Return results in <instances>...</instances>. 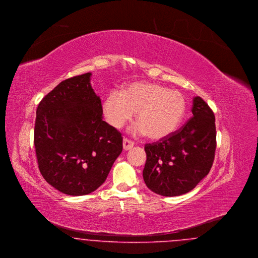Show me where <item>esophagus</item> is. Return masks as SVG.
I'll use <instances>...</instances> for the list:
<instances>
[{
  "label": "esophagus",
  "instance_id": "34e87169",
  "mask_svg": "<svg viewBox=\"0 0 258 258\" xmlns=\"http://www.w3.org/2000/svg\"><path fill=\"white\" fill-rule=\"evenodd\" d=\"M135 145V143L131 140H128L127 138H123L122 140V147H123V150H130L131 148H133Z\"/></svg>",
  "mask_w": 258,
  "mask_h": 258
}]
</instances>
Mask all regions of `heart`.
Segmentation results:
<instances>
[{
	"instance_id": "1",
	"label": "heart",
	"mask_w": 258,
	"mask_h": 258,
	"mask_svg": "<svg viewBox=\"0 0 258 258\" xmlns=\"http://www.w3.org/2000/svg\"><path fill=\"white\" fill-rule=\"evenodd\" d=\"M186 110L182 92L147 82L127 86L121 93L110 92L102 103V113L107 122L120 128L131 121L137 112L135 132L152 140L170 136L179 125Z\"/></svg>"
}]
</instances>
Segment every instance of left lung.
<instances>
[{"label": "left lung", "mask_w": 258, "mask_h": 258, "mask_svg": "<svg viewBox=\"0 0 258 258\" xmlns=\"http://www.w3.org/2000/svg\"><path fill=\"white\" fill-rule=\"evenodd\" d=\"M192 114L178 131L144 147L143 179L156 194L174 197L188 193L212 168L216 148L214 114L200 96L193 99Z\"/></svg>", "instance_id": "1"}]
</instances>
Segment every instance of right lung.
Returning <instances> with one entry per match:
<instances>
[{
    "mask_svg": "<svg viewBox=\"0 0 258 258\" xmlns=\"http://www.w3.org/2000/svg\"><path fill=\"white\" fill-rule=\"evenodd\" d=\"M91 73L61 82L37 108L34 145L48 184L70 196L88 195L106 180L122 150L121 135L103 121Z\"/></svg>",
    "mask_w": 258,
    "mask_h": 258,
    "instance_id": "obj_1",
    "label": "right lung"
}]
</instances>
